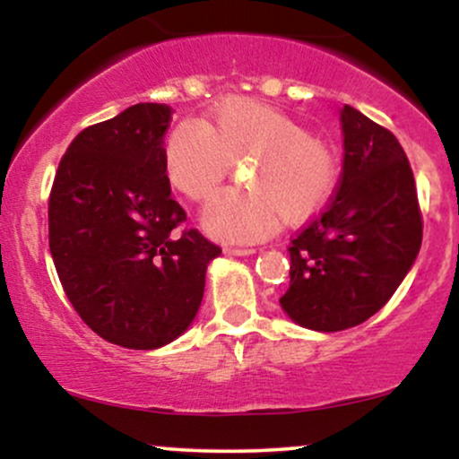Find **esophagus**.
Wrapping results in <instances>:
<instances>
[{
    "instance_id": "obj_1",
    "label": "esophagus",
    "mask_w": 459,
    "mask_h": 459,
    "mask_svg": "<svg viewBox=\"0 0 459 459\" xmlns=\"http://www.w3.org/2000/svg\"><path fill=\"white\" fill-rule=\"evenodd\" d=\"M226 255H235V256H247V255H255L256 247H237V246H230V247H224Z\"/></svg>"
}]
</instances>
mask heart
Instances as JSON below:
<instances>
[{
	"instance_id": "obj_1",
	"label": "heart",
	"mask_w": 459,
	"mask_h": 459,
	"mask_svg": "<svg viewBox=\"0 0 459 459\" xmlns=\"http://www.w3.org/2000/svg\"><path fill=\"white\" fill-rule=\"evenodd\" d=\"M247 160L241 183L204 207V229L222 241H259L281 224L313 215L339 178V157L325 140L272 105L230 99L200 123L186 118L168 135L163 163L172 187L189 200L209 198Z\"/></svg>"
}]
</instances>
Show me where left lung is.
<instances>
[{
	"label": "left lung",
	"mask_w": 459,
	"mask_h": 459,
	"mask_svg": "<svg viewBox=\"0 0 459 459\" xmlns=\"http://www.w3.org/2000/svg\"><path fill=\"white\" fill-rule=\"evenodd\" d=\"M343 175L325 209L291 237L281 307L299 325L339 332L391 299L423 241L416 183L399 140L345 105Z\"/></svg>",
	"instance_id": "left-lung-1"
}]
</instances>
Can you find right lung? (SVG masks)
I'll return each mask as SVG.
<instances>
[{
  "label": "right lung",
  "instance_id": "obj_1",
  "mask_svg": "<svg viewBox=\"0 0 459 459\" xmlns=\"http://www.w3.org/2000/svg\"><path fill=\"white\" fill-rule=\"evenodd\" d=\"M170 108L131 105L79 131L49 194V250L68 302L109 343L155 350L196 317L220 246L170 196Z\"/></svg>",
  "mask_w": 459,
  "mask_h": 459
}]
</instances>
